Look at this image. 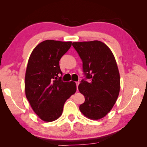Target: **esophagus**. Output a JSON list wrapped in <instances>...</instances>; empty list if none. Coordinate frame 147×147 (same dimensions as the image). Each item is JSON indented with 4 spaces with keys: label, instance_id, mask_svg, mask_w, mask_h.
Wrapping results in <instances>:
<instances>
[{
    "label": "esophagus",
    "instance_id": "esophagus-1",
    "mask_svg": "<svg viewBox=\"0 0 147 147\" xmlns=\"http://www.w3.org/2000/svg\"><path fill=\"white\" fill-rule=\"evenodd\" d=\"M80 82H76V89H78V85H79Z\"/></svg>",
    "mask_w": 147,
    "mask_h": 147
}]
</instances>
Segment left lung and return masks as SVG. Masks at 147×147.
<instances>
[{
	"instance_id": "left-lung-1",
	"label": "left lung",
	"mask_w": 147,
	"mask_h": 147,
	"mask_svg": "<svg viewBox=\"0 0 147 147\" xmlns=\"http://www.w3.org/2000/svg\"><path fill=\"white\" fill-rule=\"evenodd\" d=\"M73 46L82 61L85 76L78 86L85 97L79 109L88 118L98 120L112 109L120 91L115 57L109 47L99 41L74 42Z\"/></svg>"
}]
</instances>
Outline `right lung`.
<instances>
[{"label":"right lung","instance_id":"1","mask_svg":"<svg viewBox=\"0 0 147 147\" xmlns=\"http://www.w3.org/2000/svg\"><path fill=\"white\" fill-rule=\"evenodd\" d=\"M72 42L46 40L30 56L25 74V93L32 109L42 120L52 122L61 115L65 101L75 93V82H63L59 61Z\"/></svg>","mask_w":147,"mask_h":147}]
</instances>
